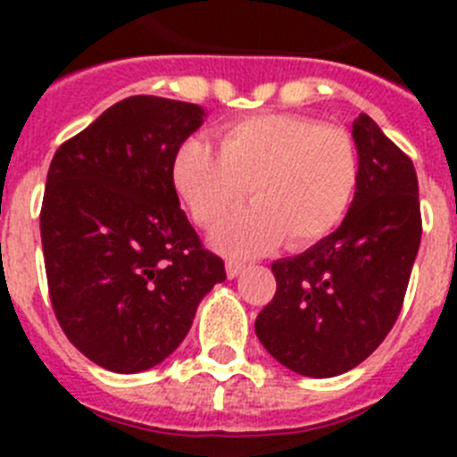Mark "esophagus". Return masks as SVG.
Listing matches in <instances>:
<instances>
[{
    "label": "esophagus",
    "mask_w": 457,
    "mask_h": 457,
    "mask_svg": "<svg viewBox=\"0 0 457 457\" xmlns=\"http://www.w3.org/2000/svg\"><path fill=\"white\" fill-rule=\"evenodd\" d=\"M242 270H245V263H237V261H226V277L228 278H236Z\"/></svg>",
    "instance_id": "esophagus-1"
}]
</instances>
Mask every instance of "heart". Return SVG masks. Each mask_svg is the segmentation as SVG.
Masks as SVG:
<instances>
[{
	"mask_svg": "<svg viewBox=\"0 0 457 457\" xmlns=\"http://www.w3.org/2000/svg\"><path fill=\"white\" fill-rule=\"evenodd\" d=\"M176 192L205 228L236 212L247 192L253 208L215 233L228 253H261L322 240L341 224L359 183L357 141L341 125L297 114H253L224 128L220 148L189 137L173 155Z\"/></svg>",
	"mask_w": 457,
	"mask_h": 457,
	"instance_id": "obj_1",
	"label": "heart"
}]
</instances>
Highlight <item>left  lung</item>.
I'll use <instances>...</instances> for the list:
<instances>
[{
	"label": "left lung",
	"instance_id": "obj_1",
	"mask_svg": "<svg viewBox=\"0 0 457 457\" xmlns=\"http://www.w3.org/2000/svg\"><path fill=\"white\" fill-rule=\"evenodd\" d=\"M353 137L359 183L348 215L304 253L274 261L277 293L256 318L263 348L306 378L345 373L385 341L421 242L411 160L366 114Z\"/></svg>",
	"mask_w": 457,
	"mask_h": 457
}]
</instances>
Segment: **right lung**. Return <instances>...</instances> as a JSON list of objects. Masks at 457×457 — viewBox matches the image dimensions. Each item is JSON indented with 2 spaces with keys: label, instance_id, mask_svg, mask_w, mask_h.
Masks as SVG:
<instances>
[{
  "label": "right lung",
  "instance_id": "obj_1",
  "mask_svg": "<svg viewBox=\"0 0 457 457\" xmlns=\"http://www.w3.org/2000/svg\"><path fill=\"white\" fill-rule=\"evenodd\" d=\"M204 107L132 96L54 153L40 240L54 316L68 341L114 373H141L187 337L226 278L180 210L173 155Z\"/></svg>",
  "mask_w": 457,
  "mask_h": 457
}]
</instances>
